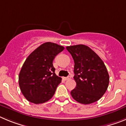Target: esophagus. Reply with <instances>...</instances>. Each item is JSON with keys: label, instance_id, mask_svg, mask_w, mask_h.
<instances>
[{"label": "esophagus", "instance_id": "1", "mask_svg": "<svg viewBox=\"0 0 126 126\" xmlns=\"http://www.w3.org/2000/svg\"><path fill=\"white\" fill-rule=\"evenodd\" d=\"M63 79H64V80H70V77H64V78H63Z\"/></svg>", "mask_w": 126, "mask_h": 126}]
</instances>
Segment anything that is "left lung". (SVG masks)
I'll list each match as a JSON object with an SVG mask.
<instances>
[{"instance_id": "8db88e82", "label": "left lung", "mask_w": 126, "mask_h": 126, "mask_svg": "<svg viewBox=\"0 0 126 126\" xmlns=\"http://www.w3.org/2000/svg\"><path fill=\"white\" fill-rule=\"evenodd\" d=\"M74 60V80L77 86L71 95L80 104L97 101L105 94L109 75L101 58L88 46L78 45L66 47Z\"/></svg>"}]
</instances>
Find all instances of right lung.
Masks as SVG:
<instances>
[{"instance_id":"1","label":"right lung","mask_w":126,"mask_h":126,"mask_svg":"<svg viewBox=\"0 0 126 126\" xmlns=\"http://www.w3.org/2000/svg\"><path fill=\"white\" fill-rule=\"evenodd\" d=\"M64 47L47 42L31 53L19 75L21 92L30 102L43 104L53 97L62 78L55 74L53 65L55 56Z\"/></svg>"}]
</instances>
